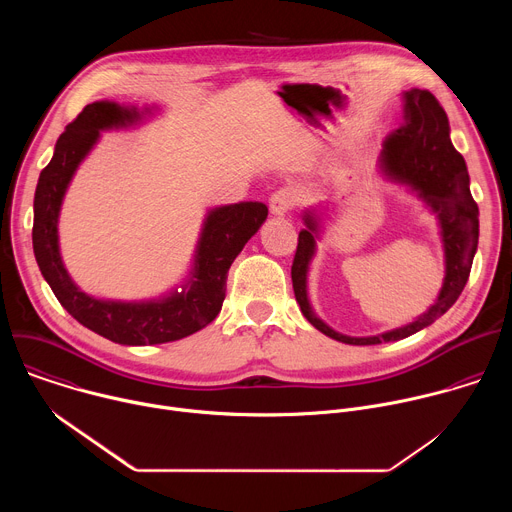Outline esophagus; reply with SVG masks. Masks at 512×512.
<instances>
[{
  "label": "esophagus",
  "mask_w": 512,
  "mask_h": 512,
  "mask_svg": "<svg viewBox=\"0 0 512 512\" xmlns=\"http://www.w3.org/2000/svg\"><path fill=\"white\" fill-rule=\"evenodd\" d=\"M298 204V196L291 192L289 188H279L277 192L271 194L269 198V208L273 214L281 216V214H287L291 208H296Z\"/></svg>",
  "instance_id": "esophagus-1"
}]
</instances>
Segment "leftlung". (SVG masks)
<instances>
[{
    "mask_svg": "<svg viewBox=\"0 0 512 512\" xmlns=\"http://www.w3.org/2000/svg\"><path fill=\"white\" fill-rule=\"evenodd\" d=\"M383 166L393 178L411 184L421 200L440 218L446 251V279L440 298L413 324L369 338L338 334L314 316L308 302L306 279L316 249L318 225L314 216L306 214L308 227L298 235V249L294 263H291L296 300L314 328L338 342L354 346L401 340L444 316L462 294L478 247V204L470 194L468 168L462 154L452 145L450 121L444 107L429 91L413 89L405 93V119L383 141Z\"/></svg>",
    "mask_w": 512,
    "mask_h": 512,
    "instance_id": "8db88e82",
    "label": "left lung"
}]
</instances>
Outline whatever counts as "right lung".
<instances>
[{
  "mask_svg": "<svg viewBox=\"0 0 512 512\" xmlns=\"http://www.w3.org/2000/svg\"><path fill=\"white\" fill-rule=\"evenodd\" d=\"M139 119L135 109L97 101L87 105L58 137L50 164L40 172L34 194L32 243L38 267L62 308L89 330L127 346L164 344L208 326L223 308L235 257L267 218L263 202H239L210 210L196 249L188 291L158 302H103L87 296L68 277L58 253V212L66 186L89 154L101 129Z\"/></svg>",
  "mask_w": 512,
  "mask_h": 512,
  "instance_id": "right-lung-1",
  "label": "right lung"
}]
</instances>
